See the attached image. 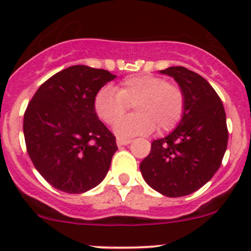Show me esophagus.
I'll use <instances>...</instances> for the list:
<instances>
[{"label": "esophagus", "instance_id": "34e87169", "mask_svg": "<svg viewBox=\"0 0 251 251\" xmlns=\"http://www.w3.org/2000/svg\"><path fill=\"white\" fill-rule=\"evenodd\" d=\"M130 142H132V139L129 138H117V145L118 146H127Z\"/></svg>", "mask_w": 251, "mask_h": 251}]
</instances>
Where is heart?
Returning a JSON list of instances; mask_svg holds the SVG:
<instances>
[{"instance_id":"1","label":"heart","mask_w":251,"mask_h":251,"mask_svg":"<svg viewBox=\"0 0 251 251\" xmlns=\"http://www.w3.org/2000/svg\"><path fill=\"white\" fill-rule=\"evenodd\" d=\"M185 94L181 86L152 74L130 75L113 89L101 88L94 98V110L101 122L114 124L129 109L136 115L126 117L114 126L121 138L150 134L157 129L166 133L174 129L185 112Z\"/></svg>"}]
</instances>
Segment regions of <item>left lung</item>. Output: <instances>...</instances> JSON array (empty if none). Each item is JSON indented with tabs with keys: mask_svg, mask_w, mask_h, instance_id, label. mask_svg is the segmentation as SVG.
<instances>
[{
	"mask_svg": "<svg viewBox=\"0 0 251 251\" xmlns=\"http://www.w3.org/2000/svg\"><path fill=\"white\" fill-rule=\"evenodd\" d=\"M161 73L174 77L183 90L185 112L174 132L152 142L139 168L153 190L181 197L197 191L216 174L229 132L220 97L206 79L183 66Z\"/></svg>",
	"mask_w": 251,
	"mask_h": 251,
	"instance_id": "left-lung-1",
	"label": "left lung"
}]
</instances>
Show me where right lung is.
Here are the masks:
<instances>
[{
    "mask_svg": "<svg viewBox=\"0 0 251 251\" xmlns=\"http://www.w3.org/2000/svg\"><path fill=\"white\" fill-rule=\"evenodd\" d=\"M115 75L74 65L41 84L24 115L26 150L52 187L83 194L101 182L118 150L115 137L99 121L94 98Z\"/></svg>",
    "mask_w": 251,
    "mask_h": 251,
    "instance_id": "obj_1",
    "label": "right lung"
}]
</instances>
